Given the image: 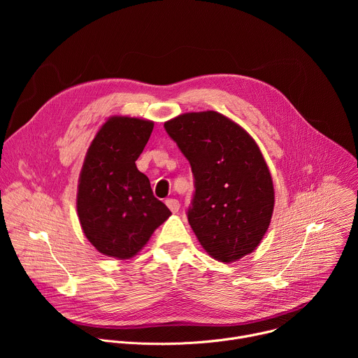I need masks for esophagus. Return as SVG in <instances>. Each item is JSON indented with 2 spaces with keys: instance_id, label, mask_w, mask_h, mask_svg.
Returning <instances> with one entry per match:
<instances>
[{
  "instance_id": "esophagus-1",
  "label": "esophagus",
  "mask_w": 358,
  "mask_h": 358,
  "mask_svg": "<svg viewBox=\"0 0 358 358\" xmlns=\"http://www.w3.org/2000/svg\"><path fill=\"white\" fill-rule=\"evenodd\" d=\"M166 206L170 208V211L171 213H178V210H180V202L176 199V198H169V199H166Z\"/></svg>"
}]
</instances>
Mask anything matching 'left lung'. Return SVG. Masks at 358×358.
I'll return each instance as SVG.
<instances>
[{
	"label": "left lung",
	"instance_id": "left-lung-1",
	"mask_svg": "<svg viewBox=\"0 0 358 358\" xmlns=\"http://www.w3.org/2000/svg\"><path fill=\"white\" fill-rule=\"evenodd\" d=\"M164 127L195 178L187 217L201 246L225 264L257 249L275 206L273 181L257 141L214 110L180 115Z\"/></svg>",
	"mask_w": 358,
	"mask_h": 358
}]
</instances>
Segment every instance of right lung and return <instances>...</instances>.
Here are the masks:
<instances>
[{
  "instance_id": "right-lung-1",
  "label": "right lung",
  "mask_w": 358,
  "mask_h": 358,
  "mask_svg": "<svg viewBox=\"0 0 358 358\" xmlns=\"http://www.w3.org/2000/svg\"><path fill=\"white\" fill-rule=\"evenodd\" d=\"M155 127L112 116L90 143L80 170L76 208L87 241L106 257L130 259L170 215L136 167Z\"/></svg>"
}]
</instances>
